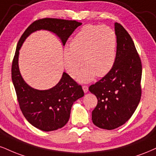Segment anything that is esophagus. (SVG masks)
<instances>
[{"label": "esophagus", "instance_id": "34e87169", "mask_svg": "<svg viewBox=\"0 0 156 156\" xmlns=\"http://www.w3.org/2000/svg\"><path fill=\"white\" fill-rule=\"evenodd\" d=\"M82 88H83V90L84 92H85V93L88 92V91H89V87H88L87 86L83 85V86H82Z\"/></svg>", "mask_w": 156, "mask_h": 156}]
</instances>
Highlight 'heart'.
I'll return each instance as SVG.
<instances>
[{
	"label": "heart",
	"mask_w": 156,
	"mask_h": 156,
	"mask_svg": "<svg viewBox=\"0 0 156 156\" xmlns=\"http://www.w3.org/2000/svg\"><path fill=\"white\" fill-rule=\"evenodd\" d=\"M117 36L108 26L86 24L80 30L64 50V66L75 77L83 67L78 79L87 82L94 77H103L112 70L116 60ZM84 61H83V60Z\"/></svg>",
	"instance_id": "obj_1"
}]
</instances>
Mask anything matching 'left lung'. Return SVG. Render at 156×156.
<instances>
[{
    "label": "left lung",
    "instance_id": "left-lung-1",
    "mask_svg": "<svg viewBox=\"0 0 156 156\" xmlns=\"http://www.w3.org/2000/svg\"><path fill=\"white\" fill-rule=\"evenodd\" d=\"M116 60L112 70L89 90L97 98L92 121L99 128L112 130L129 121L142 95V62L134 41L121 24L115 23Z\"/></svg>",
    "mask_w": 156,
    "mask_h": 156
}]
</instances>
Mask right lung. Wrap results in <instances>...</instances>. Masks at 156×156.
I'll list each match as a JSON object with an SVG mask.
<instances>
[{
	"label": "right lung",
	"mask_w": 156,
	"mask_h": 156,
	"mask_svg": "<svg viewBox=\"0 0 156 156\" xmlns=\"http://www.w3.org/2000/svg\"><path fill=\"white\" fill-rule=\"evenodd\" d=\"M81 24L75 20L39 19L26 29L16 46L12 65V78L19 105L27 121L44 132L57 130L66 124L73 102L83 97L84 92L81 86L66 73L52 89L40 91L31 88L24 82L19 70V51L28 35L41 29L53 32L65 45L68 37Z\"/></svg>",
	"instance_id": "add662e5"
}]
</instances>
